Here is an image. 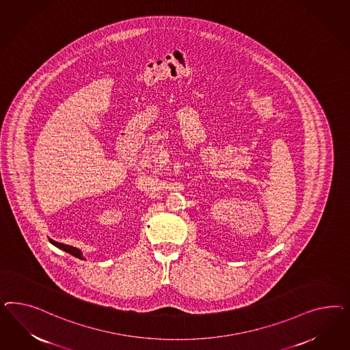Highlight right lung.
Wrapping results in <instances>:
<instances>
[{
  "instance_id": "1",
  "label": "right lung",
  "mask_w": 350,
  "mask_h": 350,
  "mask_svg": "<svg viewBox=\"0 0 350 350\" xmlns=\"http://www.w3.org/2000/svg\"><path fill=\"white\" fill-rule=\"evenodd\" d=\"M50 243L55 245V246H57L59 249H62V250H64V252L69 253V254L75 255V256L79 258V259H83V255H82V253H81V250H79V249H77V247H75V246L62 244V243H56V241H53V240H51V239H50Z\"/></svg>"
}]
</instances>
